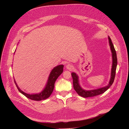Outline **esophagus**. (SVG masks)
<instances>
[{"mask_svg": "<svg viewBox=\"0 0 129 129\" xmlns=\"http://www.w3.org/2000/svg\"><path fill=\"white\" fill-rule=\"evenodd\" d=\"M66 67L67 69H68V70H71L73 69V66L71 64H67L66 65Z\"/></svg>", "mask_w": 129, "mask_h": 129, "instance_id": "1", "label": "esophagus"}]
</instances>
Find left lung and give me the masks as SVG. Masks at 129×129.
Listing matches in <instances>:
<instances>
[{
    "label": "left lung",
    "instance_id": "8db88e82",
    "mask_svg": "<svg viewBox=\"0 0 129 129\" xmlns=\"http://www.w3.org/2000/svg\"><path fill=\"white\" fill-rule=\"evenodd\" d=\"M109 44L110 46V48H111L112 54V59H113V63H112V67L111 69V79H110L109 84L106 87L101 88L95 90H92L90 91H87L83 89L79 85V80L78 77L76 75V73L72 72L71 73V76L73 79V88L75 91L77 92V93L83 97V98H89V97H93L95 96L100 94H101L105 92L111 86L112 84L114 82L115 77V73H116V66L117 64V55L115 49L114 48V45L112 42L111 38L110 37H108Z\"/></svg>",
    "mask_w": 129,
    "mask_h": 129
}]
</instances>
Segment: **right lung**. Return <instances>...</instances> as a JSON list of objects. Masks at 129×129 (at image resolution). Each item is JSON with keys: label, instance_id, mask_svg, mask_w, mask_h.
<instances>
[{"label": "right lung", "instance_id": "add662e5", "mask_svg": "<svg viewBox=\"0 0 129 129\" xmlns=\"http://www.w3.org/2000/svg\"><path fill=\"white\" fill-rule=\"evenodd\" d=\"M64 66L63 65H60L54 67L52 71H51L50 75L48 78L47 83L44 89L39 94H29L26 93H24L22 90H21L18 87L17 84L15 83L19 91L22 94L25 95L26 98L34 101H41L45 100L49 98L51 94L52 93L53 90L54 89V83L58 78L61 75V73L63 71Z\"/></svg>", "mask_w": 129, "mask_h": 129}]
</instances>
